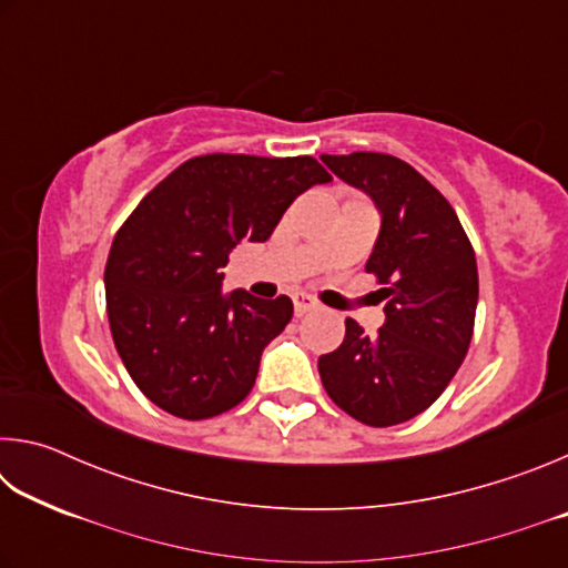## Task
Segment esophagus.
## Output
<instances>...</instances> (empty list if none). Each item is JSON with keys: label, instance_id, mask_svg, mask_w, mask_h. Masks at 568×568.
Returning <instances> with one entry per match:
<instances>
[{"label": "esophagus", "instance_id": "1", "mask_svg": "<svg viewBox=\"0 0 568 568\" xmlns=\"http://www.w3.org/2000/svg\"><path fill=\"white\" fill-rule=\"evenodd\" d=\"M293 305H295V315H297V318H301V315H305V313H311L313 307H318V303H315L313 297L305 295V293H295V295H293Z\"/></svg>", "mask_w": 568, "mask_h": 568}]
</instances>
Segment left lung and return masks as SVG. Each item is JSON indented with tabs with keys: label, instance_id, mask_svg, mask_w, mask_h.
Listing matches in <instances>:
<instances>
[{
	"label": "left lung",
	"instance_id": "left-lung-1",
	"mask_svg": "<svg viewBox=\"0 0 568 568\" xmlns=\"http://www.w3.org/2000/svg\"><path fill=\"white\" fill-rule=\"evenodd\" d=\"M321 160L381 210L365 273L388 297L376 335L345 321L343 343L318 358L323 388L365 426H398L426 410L466 358L478 303L474 245L448 200L408 162L383 152Z\"/></svg>",
	"mask_w": 568,
	"mask_h": 568
}]
</instances>
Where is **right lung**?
Listing matches in <instances>:
<instances>
[{
    "label": "right lung",
    "instance_id": "1",
    "mask_svg": "<svg viewBox=\"0 0 568 568\" xmlns=\"http://www.w3.org/2000/svg\"><path fill=\"white\" fill-rule=\"evenodd\" d=\"M331 172L311 155H200L152 187L112 240L104 297L114 348L145 396L185 420L235 408L267 343L293 318L287 295H223L227 255L263 243L293 200Z\"/></svg>",
    "mask_w": 568,
    "mask_h": 568
}]
</instances>
